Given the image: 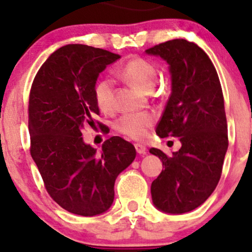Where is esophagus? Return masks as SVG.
I'll use <instances>...</instances> for the list:
<instances>
[{"label": "esophagus", "instance_id": "34e87169", "mask_svg": "<svg viewBox=\"0 0 252 252\" xmlns=\"http://www.w3.org/2000/svg\"><path fill=\"white\" fill-rule=\"evenodd\" d=\"M135 149H136V152H137L140 155L146 154V152H147L146 147L142 146V144H140V143H136L135 144Z\"/></svg>", "mask_w": 252, "mask_h": 252}]
</instances>
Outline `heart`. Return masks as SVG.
Segmentation results:
<instances>
[{
    "mask_svg": "<svg viewBox=\"0 0 252 252\" xmlns=\"http://www.w3.org/2000/svg\"><path fill=\"white\" fill-rule=\"evenodd\" d=\"M118 76L132 86L150 94L158 82V71L149 60L136 57L126 62L118 70ZM94 96L98 108L104 112H111L115 109L114 83L109 78L98 80L94 88ZM155 116L148 112L144 114L123 115L117 120L116 130L120 134L131 140H144L149 130L154 126Z\"/></svg>",
    "mask_w": 252,
    "mask_h": 252,
    "instance_id": "1",
    "label": "heart"
}]
</instances>
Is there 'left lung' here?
I'll use <instances>...</instances> for the list:
<instances>
[{"label": "left lung", "instance_id": "left-lung-1", "mask_svg": "<svg viewBox=\"0 0 252 252\" xmlns=\"http://www.w3.org/2000/svg\"><path fill=\"white\" fill-rule=\"evenodd\" d=\"M146 52L166 60L172 76V94L156 134L181 142L173 156L149 150L164 167L150 192L158 210L180 215L205 202L220 179L228 146L222 90L209 56L194 42L174 39Z\"/></svg>", "mask_w": 252, "mask_h": 252}]
</instances>
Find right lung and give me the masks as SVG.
Instances as JSON below:
<instances>
[{
    "instance_id": "obj_1",
    "label": "right lung",
    "mask_w": 252,
    "mask_h": 252,
    "mask_svg": "<svg viewBox=\"0 0 252 252\" xmlns=\"http://www.w3.org/2000/svg\"><path fill=\"white\" fill-rule=\"evenodd\" d=\"M121 56L91 46L66 45L42 63L31 88V155L45 189L59 206L78 216L105 212L115 180L135 160V147L118 136L102 152L84 143L82 131L99 115L94 96L97 78Z\"/></svg>"
}]
</instances>
